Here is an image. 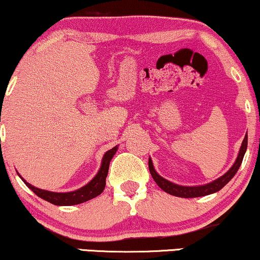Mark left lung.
I'll return each instance as SVG.
<instances>
[{
	"instance_id": "1",
	"label": "left lung",
	"mask_w": 260,
	"mask_h": 260,
	"mask_svg": "<svg viewBox=\"0 0 260 260\" xmlns=\"http://www.w3.org/2000/svg\"><path fill=\"white\" fill-rule=\"evenodd\" d=\"M247 150V134H246L244 140H242L241 147L239 150V154L236 157L234 164L232 166V168L226 172L224 175H222L218 179L213 180V181L206 183V185H200V186H181L174 183L169 180L164 179L159 175L158 173L154 169L152 159L149 158V169L151 173V176L154 180V182L159 186V188H162L164 192L169 193V194L180 197V198H197V197H204L212 194V193L218 192L219 189H222L226 183H228L233 177L235 176V174L238 173V170L241 166L242 159H244L245 152Z\"/></svg>"
}]
</instances>
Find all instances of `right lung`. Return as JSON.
<instances>
[{
  "instance_id": "right-lung-1",
  "label": "right lung",
  "mask_w": 260,
  "mask_h": 260,
  "mask_svg": "<svg viewBox=\"0 0 260 260\" xmlns=\"http://www.w3.org/2000/svg\"><path fill=\"white\" fill-rule=\"evenodd\" d=\"M117 149H119V146L116 145L104 153L103 158H102L101 168L96 174V176H94L90 182H87L86 185L81 187V188L71 190V192H51V190L37 188V187L32 186L31 183L26 181L24 177H21V175H19V174L18 175L21 177V180L25 182V185L27 186L35 194H37L39 198L47 200V202L58 206L77 205V204H81L87 202V200L90 199H93L94 197L100 196L101 193L103 192L104 187H106V179L108 176L110 160L114 157V154L116 153Z\"/></svg>"
}]
</instances>
